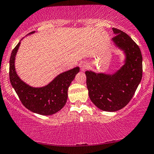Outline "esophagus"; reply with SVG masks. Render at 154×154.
Masks as SVG:
<instances>
[{
  "label": "esophagus",
  "instance_id": "esophagus-1",
  "mask_svg": "<svg viewBox=\"0 0 154 154\" xmlns=\"http://www.w3.org/2000/svg\"><path fill=\"white\" fill-rule=\"evenodd\" d=\"M79 67L82 71L86 70L88 68V64L86 62H81L79 63Z\"/></svg>",
  "mask_w": 154,
  "mask_h": 154
}]
</instances>
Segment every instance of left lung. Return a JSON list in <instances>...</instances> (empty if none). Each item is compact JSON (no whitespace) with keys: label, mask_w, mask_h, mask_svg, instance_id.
I'll return each instance as SVG.
<instances>
[{"label":"left lung","mask_w":154,"mask_h":154,"mask_svg":"<svg viewBox=\"0 0 154 154\" xmlns=\"http://www.w3.org/2000/svg\"><path fill=\"white\" fill-rule=\"evenodd\" d=\"M114 46L124 54L121 68L112 74L86 71L88 96L100 109L116 112L125 107L133 98L142 77V56L140 47L131 37L112 28Z\"/></svg>","instance_id":"left-lung-1"}]
</instances>
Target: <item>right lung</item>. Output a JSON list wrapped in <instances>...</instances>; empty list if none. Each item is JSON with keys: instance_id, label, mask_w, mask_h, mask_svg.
Returning a JSON list of instances; mask_svg holds the SVG:
<instances>
[{"instance_id": "1", "label": "right lung", "mask_w": 154, "mask_h": 154, "mask_svg": "<svg viewBox=\"0 0 154 154\" xmlns=\"http://www.w3.org/2000/svg\"><path fill=\"white\" fill-rule=\"evenodd\" d=\"M34 33L33 31L29 35ZM20 44L21 41L12 50L10 59V80L12 87L23 105L30 111L40 115H52L66 105L68 88L79 72V68L75 67L60 73L47 85L33 87L21 80L15 70V58Z\"/></svg>"}]
</instances>
